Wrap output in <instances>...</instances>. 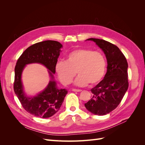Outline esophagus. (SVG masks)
Instances as JSON below:
<instances>
[{
    "label": "esophagus",
    "instance_id": "esophagus-1",
    "mask_svg": "<svg viewBox=\"0 0 145 145\" xmlns=\"http://www.w3.org/2000/svg\"><path fill=\"white\" fill-rule=\"evenodd\" d=\"M72 91H74V92H81V91H82V90H81V89H74V88H73V89H72Z\"/></svg>",
    "mask_w": 145,
    "mask_h": 145
}]
</instances>
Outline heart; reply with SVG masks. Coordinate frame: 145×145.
Instances as JSON below:
<instances>
[{"mask_svg": "<svg viewBox=\"0 0 145 145\" xmlns=\"http://www.w3.org/2000/svg\"><path fill=\"white\" fill-rule=\"evenodd\" d=\"M55 69L60 81L65 85L71 83L77 72L79 76L75 81L76 85L85 86L89 83L93 86L103 78L106 60L99 51L78 48L70 52L66 61H58Z\"/></svg>", "mask_w": 145, "mask_h": 145, "instance_id": "obj_1", "label": "heart"}]
</instances>
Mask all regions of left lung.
<instances>
[{"mask_svg":"<svg viewBox=\"0 0 145 145\" xmlns=\"http://www.w3.org/2000/svg\"><path fill=\"white\" fill-rule=\"evenodd\" d=\"M87 40L94 41L102 50L108 66L104 78L91 89L93 97L85 106L95 115H106L118 106L128 88V62L116 45L102 39Z\"/></svg>","mask_w":145,"mask_h":145,"instance_id":"left-lung-1","label":"left lung"}]
</instances>
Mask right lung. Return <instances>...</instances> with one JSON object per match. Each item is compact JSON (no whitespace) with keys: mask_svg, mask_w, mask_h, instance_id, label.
<instances>
[{"mask_svg":"<svg viewBox=\"0 0 145 145\" xmlns=\"http://www.w3.org/2000/svg\"><path fill=\"white\" fill-rule=\"evenodd\" d=\"M62 47L60 43L54 40L38 42L28 47L17 61L14 69V93L22 107L36 117L48 118L53 116L59 110L68 93L66 89L57 88L52 73L56 72V65ZM33 63H39L45 65L49 70L52 80L42 93L34 97L29 98L24 93L21 76L25 65Z\"/></svg>","mask_w":145,"mask_h":145,"instance_id":"add662e5","label":"right lung"}]
</instances>
